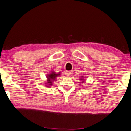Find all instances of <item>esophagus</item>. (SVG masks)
<instances>
[{"label": "esophagus", "mask_w": 131, "mask_h": 131, "mask_svg": "<svg viewBox=\"0 0 131 131\" xmlns=\"http://www.w3.org/2000/svg\"><path fill=\"white\" fill-rule=\"evenodd\" d=\"M72 74V73L71 71H66L65 72V75L67 77H71Z\"/></svg>", "instance_id": "34e87169"}]
</instances>
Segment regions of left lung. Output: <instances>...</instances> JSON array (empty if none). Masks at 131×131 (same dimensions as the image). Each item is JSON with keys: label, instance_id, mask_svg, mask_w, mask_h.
<instances>
[{"label": "left lung", "instance_id": "8db88e82", "mask_svg": "<svg viewBox=\"0 0 131 131\" xmlns=\"http://www.w3.org/2000/svg\"><path fill=\"white\" fill-rule=\"evenodd\" d=\"M81 80H82V79H81Z\"/></svg>", "mask_w": 131, "mask_h": 131}]
</instances>
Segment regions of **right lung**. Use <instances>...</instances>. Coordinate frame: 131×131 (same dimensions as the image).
<instances>
[{"instance_id": "obj_1", "label": "right lung", "mask_w": 131, "mask_h": 131, "mask_svg": "<svg viewBox=\"0 0 131 131\" xmlns=\"http://www.w3.org/2000/svg\"><path fill=\"white\" fill-rule=\"evenodd\" d=\"M60 73V72H59ZM60 74H56V72H53L52 73V74H50V75H48V77H47V79H48V84L47 85H52V81L53 80H54V79H56V77H57V76L59 75Z\"/></svg>"}]
</instances>
